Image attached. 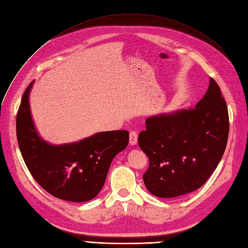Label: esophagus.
I'll list each match as a JSON object with an SVG mask.
<instances>
[{"label": "esophagus", "mask_w": 248, "mask_h": 248, "mask_svg": "<svg viewBox=\"0 0 248 248\" xmlns=\"http://www.w3.org/2000/svg\"><path fill=\"white\" fill-rule=\"evenodd\" d=\"M138 142V133L136 131H130L129 133V144L131 146L137 145Z\"/></svg>", "instance_id": "esophagus-1"}]
</instances>
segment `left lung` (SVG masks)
<instances>
[{
  "instance_id": "left-lung-1",
  "label": "left lung",
  "mask_w": 248,
  "mask_h": 248,
  "mask_svg": "<svg viewBox=\"0 0 248 248\" xmlns=\"http://www.w3.org/2000/svg\"><path fill=\"white\" fill-rule=\"evenodd\" d=\"M229 129L227 103L213 78L194 109L147 118L138 140L150 162L142 176L147 189L163 199L199 189L221 160Z\"/></svg>"
}]
</instances>
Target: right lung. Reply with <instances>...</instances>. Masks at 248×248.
I'll list each match as a JSON object with an SVG mask.
<instances>
[{"label":"right lung","mask_w":248,"mask_h":248,"mask_svg":"<svg viewBox=\"0 0 248 248\" xmlns=\"http://www.w3.org/2000/svg\"><path fill=\"white\" fill-rule=\"evenodd\" d=\"M34 81L22 95L16 118L26 166L51 196L73 202L93 200L102 189L112 159L128 145L129 132L102 131L69 144H50L40 137L32 117L30 93Z\"/></svg>","instance_id":"1"}]
</instances>
